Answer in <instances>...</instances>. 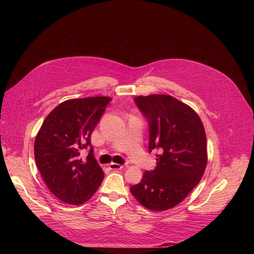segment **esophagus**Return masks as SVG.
I'll return each mask as SVG.
<instances>
[{"mask_svg":"<svg viewBox=\"0 0 254 254\" xmlns=\"http://www.w3.org/2000/svg\"><path fill=\"white\" fill-rule=\"evenodd\" d=\"M110 169L111 170H122L123 168H124V166L123 165H120V164H117V163H112V164H110Z\"/></svg>","mask_w":254,"mask_h":254,"instance_id":"obj_1","label":"esophagus"}]
</instances>
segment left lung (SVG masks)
Here are the masks:
<instances>
[{
	"instance_id": "left-lung-1",
	"label": "left lung",
	"mask_w": 254,
	"mask_h": 254,
	"mask_svg": "<svg viewBox=\"0 0 254 254\" xmlns=\"http://www.w3.org/2000/svg\"><path fill=\"white\" fill-rule=\"evenodd\" d=\"M150 126L149 152L161 150L154 171L129 188L144 208L165 211L177 206L199 184L207 166V138L198 114L166 94L134 98Z\"/></svg>"
}]
</instances>
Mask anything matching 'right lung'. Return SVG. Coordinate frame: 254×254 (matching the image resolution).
<instances>
[{
  "label": "right lung",
  "instance_id": "add662e5",
  "mask_svg": "<svg viewBox=\"0 0 254 254\" xmlns=\"http://www.w3.org/2000/svg\"><path fill=\"white\" fill-rule=\"evenodd\" d=\"M111 100L108 96L65 100L46 117L36 135V165L51 193L64 203H85L102 182L104 173L92 148L85 160L79 156L90 144L91 133Z\"/></svg>",
  "mask_w": 254,
  "mask_h": 254
}]
</instances>
